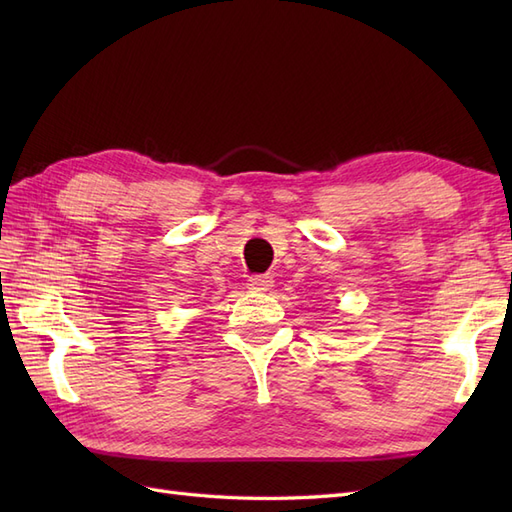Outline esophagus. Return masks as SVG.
<instances>
[{"label":"esophagus","instance_id":"1","mask_svg":"<svg viewBox=\"0 0 512 512\" xmlns=\"http://www.w3.org/2000/svg\"><path fill=\"white\" fill-rule=\"evenodd\" d=\"M273 286V277L269 275H252L250 280H247V288L256 290V292H267Z\"/></svg>","mask_w":512,"mask_h":512}]
</instances>
